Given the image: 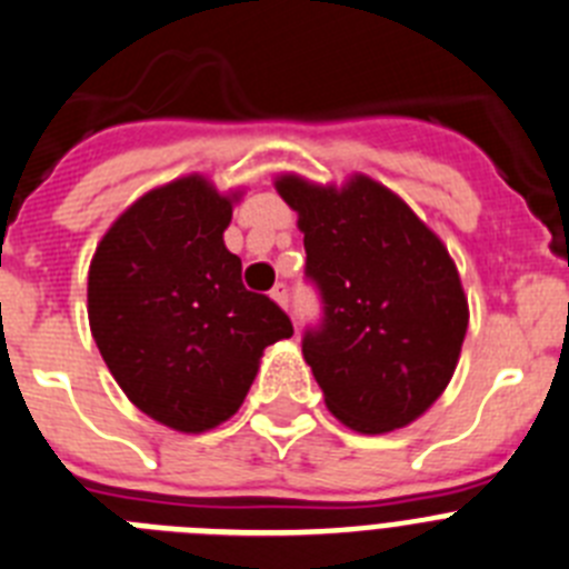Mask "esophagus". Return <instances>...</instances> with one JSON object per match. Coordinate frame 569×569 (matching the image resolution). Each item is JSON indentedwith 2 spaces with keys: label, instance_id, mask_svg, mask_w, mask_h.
Instances as JSON below:
<instances>
[{
  "label": "esophagus",
  "instance_id": "esophagus-1",
  "mask_svg": "<svg viewBox=\"0 0 569 569\" xmlns=\"http://www.w3.org/2000/svg\"><path fill=\"white\" fill-rule=\"evenodd\" d=\"M270 296H273L276 301H279L281 307H288V299H290V288L284 284V281H276V288L270 290Z\"/></svg>",
  "mask_w": 569,
  "mask_h": 569
}]
</instances>
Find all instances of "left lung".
Returning a JSON list of instances; mask_svg holds the SVG:
<instances>
[{"instance_id": "1", "label": "left lung", "mask_w": 569, "mask_h": 569, "mask_svg": "<svg viewBox=\"0 0 569 569\" xmlns=\"http://www.w3.org/2000/svg\"><path fill=\"white\" fill-rule=\"evenodd\" d=\"M305 231V279L321 319L301 352L325 403L363 435L403 429L448 387L468 330V301L440 239L369 177L319 189L276 182Z\"/></svg>"}]
</instances>
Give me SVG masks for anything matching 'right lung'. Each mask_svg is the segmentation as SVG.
<instances>
[{
    "label": "right lung",
    "instance_id": "1",
    "mask_svg": "<svg viewBox=\"0 0 569 569\" xmlns=\"http://www.w3.org/2000/svg\"><path fill=\"white\" fill-rule=\"evenodd\" d=\"M228 222L231 200L182 177L123 211L90 264V327L109 372L140 411L191 435L228 420L262 349L293 336L288 312L242 284Z\"/></svg>",
    "mask_w": 569,
    "mask_h": 569
}]
</instances>
